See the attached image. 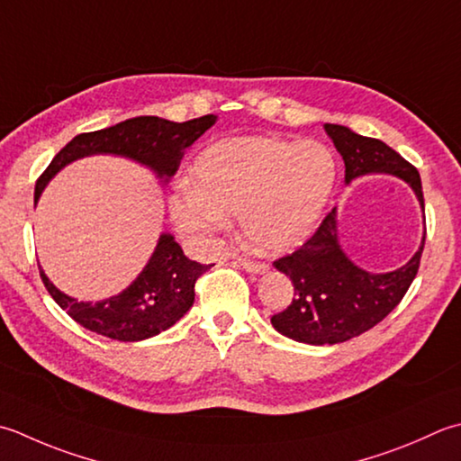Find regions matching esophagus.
<instances>
[{
  "instance_id": "1",
  "label": "esophagus",
  "mask_w": 461,
  "mask_h": 461,
  "mask_svg": "<svg viewBox=\"0 0 461 461\" xmlns=\"http://www.w3.org/2000/svg\"><path fill=\"white\" fill-rule=\"evenodd\" d=\"M240 266L246 269V272H251V274H266L267 272V264H264V261H249L246 258H240Z\"/></svg>"
}]
</instances>
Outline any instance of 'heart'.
Wrapping results in <instances>:
<instances>
[{"label":"heart","instance_id":"b5f03b06","mask_svg":"<svg viewBox=\"0 0 461 461\" xmlns=\"http://www.w3.org/2000/svg\"><path fill=\"white\" fill-rule=\"evenodd\" d=\"M336 176V158L320 141L223 140L197 156L195 187L179 185L169 197V213L185 236L207 240L228 225V213L240 212L251 246L276 254L312 236Z\"/></svg>","mask_w":461,"mask_h":461}]
</instances>
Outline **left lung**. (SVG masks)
Returning <instances> with one entry per match:
<instances>
[{"label":"left lung","mask_w":461,"mask_h":461,"mask_svg":"<svg viewBox=\"0 0 461 461\" xmlns=\"http://www.w3.org/2000/svg\"><path fill=\"white\" fill-rule=\"evenodd\" d=\"M323 130L346 164V184L366 174H390L403 179L416 192L423 210L418 169L384 141L364 138L346 125L326 123ZM421 246L408 264L390 274H369L351 264L338 241L336 210H331L313 236L294 254L274 261L294 284V300L272 315V326L285 338L302 344H341L372 330L395 305L420 269Z\"/></svg>","instance_id":"8db88e82"}]
</instances>
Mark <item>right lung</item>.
Here are the masks:
<instances>
[{"label":"right lung","mask_w":461,"mask_h":461,"mask_svg":"<svg viewBox=\"0 0 461 461\" xmlns=\"http://www.w3.org/2000/svg\"><path fill=\"white\" fill-rule=\"evenodd\" d=\"M213 113L184 123L161 120L156 115L131 117L112 128L79 133L51 159L35 184L33 200L38 202L50 179L79 158L94 153H112L140 161L151 167L158 177H171L179 167L184 151L215 123ZM210 266L197 264L184 256V249L171 233H161L148 266L122 294L102 302H77L59 292L40 267L45 290L66 310L71 320L99 336L140 341L158 336L174 326L194 305L195 282Z\"/></svg>","instance_id":"right-lung-1"}]
</instances>
